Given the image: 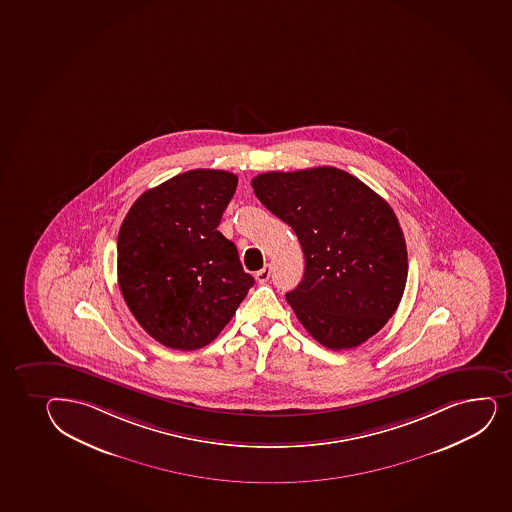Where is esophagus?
<instances>
[{
  "instance_id": "obj_1",
  "label": "esophagus",
  "mask_w": 512,
  "mask_h": 512,
  "mask_svg": "<svg viewBox=\"0 0 512 512\" xmlns=\"http://www.w3.org/2000/svg\"><path fill=\"white\" fill-rule=\"evenodd\" d=\"M255 279L259 284H265V282L270 279V265H265L264 269L259 270L257 274H255Z\"/></svg>"
}]
</instances>
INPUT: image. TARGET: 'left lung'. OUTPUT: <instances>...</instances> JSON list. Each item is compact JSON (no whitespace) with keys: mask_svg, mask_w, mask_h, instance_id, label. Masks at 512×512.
<instances>
[{"mask_svg":"<svg viewBox=\"0 0 512 512\" xmlns=\"http://www.w3.org/2000/svg\"><path fill=\"white\" fill-rule=\"evenodd\" d=\"M252 187L303 248V281L286 299L309 335L347 350L382 330L407 281L406 240L387 201L330 165L265 172Z\"/></svg>","mask_w":512,"mask_h":512,"instance_id":"obj_1","label":"left lung"}]
</instances>
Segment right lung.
<instances>
[{"mask_svg":"<svg viewBox=\"0 0 512 512\" xmlns=\"http://www.w3.org/2000/svg\"><path fill=\"white\" fill-rule=\"evenodd\" d=\"M238 177L194 169L149 189L118 233V284L138 325L164 347H206L253 286L216 230Z\"/></svg>","mask_w":512,"mask_h":512,"instance_id":"1","label":"right lung"}]
</instances>
